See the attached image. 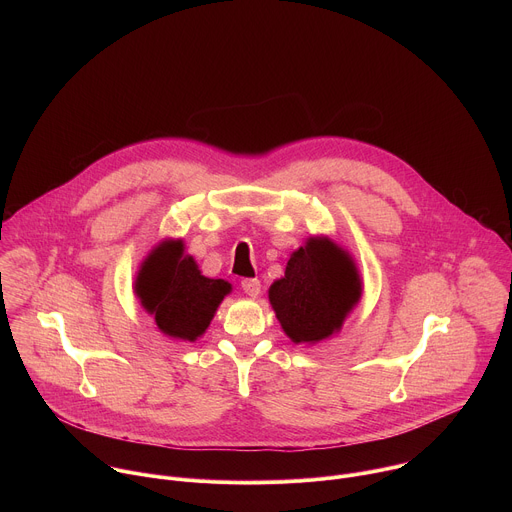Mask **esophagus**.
Listing matches in <instances>:
<instances>
[{
  "label": "esophagus",
  "mask_w": 512,
  "mask_h": 512,
  "mask_svg": "<svg viewBox=\"0 0 512 512\" xmlns=\"http://www.w3.org/2000/svg\"><path fill=\"white\" fill-rule=\"evenodd\" d=\"M241 287H243V291H245L249 298H257L261 294V281L259 279H253V277L243 279Z\"/></svg>",
  "instance_id": "esophagus-1"
}]
</instances>
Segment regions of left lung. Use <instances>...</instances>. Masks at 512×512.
Returning a JSON list of instances; mask_svg holds the SVG:
<instances>
[{"label": "left lung", "mask_w": 512, "mask_h": 512, "mask_svg": "<svg viewBox=\"0 0 512 512\" xmlns=\"http://www.w3.org/2000/svg\"><path fill=\"white\" fill-rule=\"evenodd\" d=\"M360 296L356 263L328 237H310L291 253L285 275L269 287L275 316L296 344H316L336 334Z\"/></svg>", "instance_id": "left-lung-1"}]
</instances>
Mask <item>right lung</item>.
<instances>
[{
	"label": "right lung",
	"mask_w": 512,
	"mask_h": 512,
	"mask_svg": "<svg viewBox=\"0 0 512 512\" xmlns=\"http://www.w3.org/2000/svg\"><path fill=\"white\" fill-rule=\"evenodd\" d=\"M133 289L160 332L194 342L206 332L225 296L231 294V283L204 277L196 261L184 255V241L166 239L141 263Z\"/></svg>",
	"instance_id": "1"
}]
</instances>
